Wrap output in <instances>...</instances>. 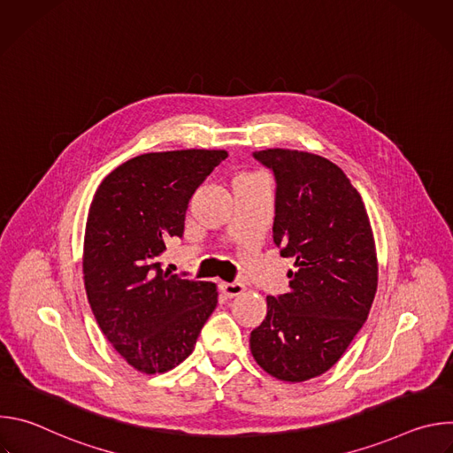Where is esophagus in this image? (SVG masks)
<instances>
[{
    "instance_id": "esophagus-1",
    "label": "esophagus",
    "mask_w": 453,
    "mask_h": 453,
    "mask_svg": "<svg viewBox=\"0 0 453 453\" xmlns=\"http://www.w3.org/2000/svg\"><path fill=\"white\" fill-rule=\"evenodd\" d=\"M220 290L226 297H236L245 290V287L242 283H220Z\"/></svg>"
}]
</instances>
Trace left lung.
Segmentation results:
<instances>
[{"label":"left lung","mask_w":453,"mask_h":453,"mask_svg":"<svg viewBox=\"0 0 453 453\" xmlns=\"http://www.w3.org/2000/svg\"><path fill=\"white\" fill-rule=\"evenodd\" d=\"M254 157L276 177L273 236L292 256L290 290L267 296V317L250 332V353L283 381H306L334 367L369 315L378 260L360 193L332 161L267 149Z\"/></svg>","instance_id":"8db88e82"}]
</instances>
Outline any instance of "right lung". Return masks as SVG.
I'll list each match as a JSON object with an SVG mask.
<instances>
[{"label":"right lung","mask_w":453,"mask_h":453,"mask_svg":"<svg viewBox=\"0 0 453 453\" xmlns=\"http://www.w3.org/2000/svg\"><path fill=\"white\" fill-rule=\"evenodd\" d=\"M226 150H170L133 157L98 186L86 222L82 271L105 339L140 372H166L188 358L219 292L161 269L165 242L182 236L193 191Z\"/></svg>","instance_id":"1"}]
</instances>
